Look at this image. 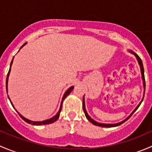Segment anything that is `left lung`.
I'll return each instance as SVG.
<instances>
[{"instance_id":"1","label":"left lung","mask_w":152,"mask_h":152,"mask_svg":"<svg viewBox=\"0 0 152 152\" xmlns=\"http://www.w3.org/2000/svg\"><path fill=\"white\" fill-rule=\"evenodd\" d=\"M129 52H130V53H132V54H134V56H136V58H137V62H138L139 65H140V71H141L142 79V82H143V87H144V90H145V76H144V68H143V65H142V62L141 59H140V58L139 57L138 55L136 54V53H134V52H133L132 50H129ZM143 98H144V94H143V97H142V101L140 102V104H139L137 106V107H136V108L134 109V110H133V112L131 113V114H130V115L128 116V117H127L125 119V120H124L123 121L119 122V123H117V124H101V123H99V122L96 121H94L93 118H90V116H89V115L87 114V111H86L85 104V96H84V97H83V101H82V104H83V110H84V112H85V116H86V118H87V120H88L90 122H91V123L93 124H94V125L99 126H102V127H114V126H118L121 125V124H124V122L128 120V119L129 118L131 117L133 113H134V112H135L136 110H137V108H138V107H140V104L142 103V100H143Z\"/></svg>"}]
</instances>
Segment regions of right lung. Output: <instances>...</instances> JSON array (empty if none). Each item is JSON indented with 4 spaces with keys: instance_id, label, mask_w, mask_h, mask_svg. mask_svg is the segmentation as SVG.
<instances>
[{
    "instance_id": "obj_1",
    "label": "right lung",
    "mask_w": 152,
    "mask_h": 152,
    "mask_svg": "<svg viewBox=\"0 0 152 152\" xmlns=\"http://www.w3.org/2000/svg\"><path fill=\"white\" fill-rule=\"evenodd\" d=\"M26 43H24L23 45L22 46H21L20 48H22L23 47L24 45H26ZM13 59H14V57H13ZM13 59H12V62H11V64H10V70H9V72H8V74H7V81H6V87H7V92H8V88H7V86H8V79H9V76H10V70H11V66H12V62H13ZM73 87H73V86H72V87H70V88H68V89H67V91L65 92V94L63 95V97H62V102H61V104H60V107H59V112H58V113H56V115H54V116H53V117H52L51 118H50V119H48V120L42 121H30V120H28V119H27V118H24L23 116L22 115H20V113H18V111H17V110H16V111L18 112V114H19V115L20 116V118H22V119H23V120H24V121H25L26 122H27V123H28V124H32V125H36V126H39V125H45V124H52V123H53V122H55V121H56V120H57L58 118H59V115H60V112H61V110H62V102H63L64 99H65V98H66L67 96H68V95L70 94V93H71V91H72V90H73ZM8 98H9V99H10V101L11 104H12V107H13L14 108H15V107H14V105L12 104V102H11V100H10V97H9V96H8Z\"/></svg>"
}]
</instances>
